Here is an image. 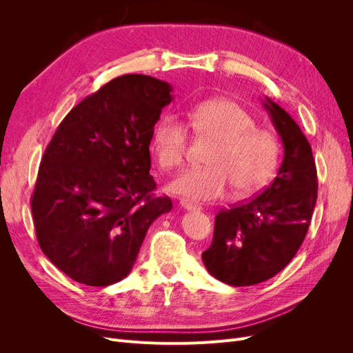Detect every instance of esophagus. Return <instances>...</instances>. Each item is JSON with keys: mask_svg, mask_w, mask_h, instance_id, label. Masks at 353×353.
<instances>
[{"mask_svg": "<svg viewBox=\"0 0 353 353\" xmlns=\"http://www.w3.org/2000/svg\"><path fill=\"white\" fill-rule=\"evenodd\" d=\"M181 208H184L185 210H199V209H200L199 206L193 205V203H190V201H185V200H183V201H181Z\"/></svg>", "mask_w": 353, "mask_h": 353, "instance_id": "1", "label": "esophagus"}]
</instances>
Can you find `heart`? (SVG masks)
<instances>
[{
    "label": "heart",
    "instance_id": "b5f03b06",
    "mask_svg": "<svg viewBox=\"0 0 353 353\" xmlns=\"http://www.w3.org/2000/svg\"><path fill=\"white\" fill-rule=\"evenodd\" d=\"M197 140L212 141L203 157L205 168L181 174L169 190L191 200H215L227 187L232 197L253 194L268 183L281 157V143L274 132L258 128L254 117L227 99L201 101L188 113ZM188 145L187 125L165 114L154 128L150 153L160 170L183 166Z\"/></svg>",
    "mask_w": 353,
    "mask_h": 353
}]
</instances>
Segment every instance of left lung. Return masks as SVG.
Returning <instances> with one entry per match:
<instances>
[{
    "instance_id": "8db88e82",
    "label": "left lung",
    "mask_w": 353,
    "mask_h": 353,
    "mask_svg": "<svg viewBox=\"0 0 353 353\" xmlns=\"http://www.w3.org/2000/svg\"><path fill=\"white\" fill-rule=\"evenodd\" d=\"M263 105L284 145L279 175L261 194L218 213L212 244L201 253L210 275L234 287L266 281L285 268L305 240L318 194L306 137L271 99Z\"/></svg>"
}]
</instances>
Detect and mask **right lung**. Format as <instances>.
Returning a JSON list of instances; mask_svg holds the SVG:
<instances>
[{
    "instance_id": "right-lung-1",
    "label": "right lung",
    "mask_w": 353,
    "mask_h": 353,
    "mask_svg": "<svg viewBox=\"0 0 353 353\" xmlns=\"http://www.w3.org/2000/svg\"><path fill=\"white\" fill-rule=\"evenodd\" d=\"M170 91L147 74L114 78L74 105L47 145L32 216L41 250L72 280L125 279L148 227L172 209L153 194L148 150Z\"/></svg>"
}]
</instances>
